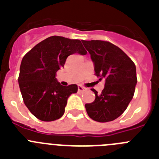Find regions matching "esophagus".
I'll list each match as a JSON object with an SVG mask.
<instances>
[{
  "instance_id": "obj_1",
  "label": "esophagus",
  "mask_w": 159,
  "mask_h": 159,
  "mask_svg": "<svg viewBox=\"0 0 159 159\" xmlns=\"http://www.w3.org/2000/svg\"><path fill=\"white\" fill-rule=\"evenodd\" d=\"M86 91V88L82 86H78V92H84Z\"/></svg>"
}]
</instances>
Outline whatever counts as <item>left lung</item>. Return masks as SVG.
Instances as JSON below:
<instances>
[{"label": "left lung", "mask_w": 159, "mask_h": 159, "mask_svg": "<svg viewBox=\"0 0 159 159\" xmlns=\"http://www.w3.org/2000/svg\"><path fill=\"white\" fill-rule=\"evenodd\" d=\"M91 55L95 75L104 79L100 94L92 89L95 99L85 107L91 119L100 123L113 121L127 109L137 84L136 67L127 55L113 43L102 40H83Z\"/></svg>", "instance_id": "1"}]
</instances>
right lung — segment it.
<instances>
[{
	"label": "right lung",
	"mask_w": 159,
	"mask_h": 159,
	"mask_svg": "<svg viewBox=\"0 0 159 159\" xmlns=\"http://www.w3.org/2000/svg\"><path fill=\"white\" fill-rule=\"evenodd\" d=\"M87 54L80 40L53 36L37 43L23 57L18 83L24 102L40 120L54 121L64 113L68 97L76 93V84L63 86L56 78L67 57Z\"/></svg>",
	"instance_id": "1"
}]
</instances>
